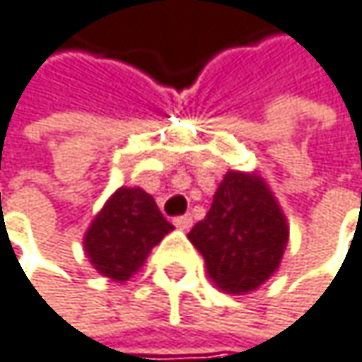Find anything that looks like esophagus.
<instances>
[{
  "label": "esophagus",
  "mask_w": 362,
  "mask_h": 362,
  "mask_svg": "<svg viewBox=\"0 0 362 362\" xmlns=\"http://www.w3.org/2000/svg\"><path fill=\"white\" fill-rule=\"evenodd\" d=\"M179 230H183V232H187L192 226H194V219L189 217V215H181V217H175V221H173Z\"/></svg>",
  "instance_id": "1"
}]
</instances>
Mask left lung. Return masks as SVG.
Returning a JSON list of instances; mask_svg holds the SVG:
<instances>
[{"label":"left lung","mask_w":362,"mask_h":362,"mask_svg":"<svg viewBox=\"0 0 362 362\" xmlns=\"http://www.w3.org/2000/svg\"><path fill=\"white\" fill-rule=\"evenodd\" d=\"M213 284L232 295L257 291L280 268L286 217L259 173L228 170L202 221L187 234Z\"/></svg>","instance_id":"8db88e82"}]
</instances>
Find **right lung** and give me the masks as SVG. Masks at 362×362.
I'll return each mask as SVG.
<instances>
[{
    "mask_svg": "<svg viewBox=\"0 0 362 362\" xmlns=\"http://www.w3.org/2000/svg\"><path fill=\"white\" fill-rule=\"evenodd\" d=\"M173 230L151 194L141 187H117L88 226L84 251L100 276L124 282L143 268L151 249Z\"/></svg>",
    "mask_w": 362,
    "mask_h": 362,
    "instance_id": "add662e5",
    "label": "right lung"
}]
</instances>
